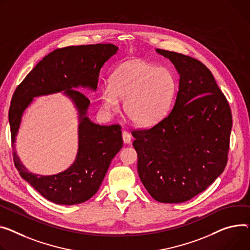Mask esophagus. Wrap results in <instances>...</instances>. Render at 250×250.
<instances>
[{
    "label": "esophagus",
    "instance_id": "1",
    "mask_svg": "<svg viewBox=\"0 0 250 250\" xmlns=\"http://www.w3.org/2000/svg\"><path fill=\"white\" fill-rule=\"evenodd\" d=\"M123 141L125 144H129L131 141V135L129 132H127L126 130L123 131Z\"/></svg>",
    "mask_w": 250,
    "mask_h": 250
}]
</instances>
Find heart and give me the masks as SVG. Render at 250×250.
I'll use <instances>...</instances> for the list:
<instances>
[{"label": "heart", "instance_id": "1", "mask_svg": "<svg viewBox=\"0 0 250 250\" xmlns=\"http://www.w3.org/2000/svg\"><path fill=\"white\" fill-rule=\"evenodd\" d=\"M176 79L167 68L144 60L121 64L102 88V104L115 111L125 101L127 119L141 126L160 122L169 111L176 93Z\"/></svg>", "mask_w": 250, "mask_h": 250}]
</instances>
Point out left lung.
<instances>
[{
  "mask_svg": "<svg viewBox=\"0 0 250 250\" xmlns=\"http://www.w3.org/2000/svg\"><path fill=\"white\" fill-rule=\"evenodd\" d=\"M177 69L172 111L153 127L132 130L138 173L161 203H182L203 192L227 164L232 115L206 66L195 58L157 49Z\"/></svg>",
  "mask_w": 250,
  "mask_h": 250,
  "instance_id": "obj_1",
  "label": "left lung"
}]
</instances>
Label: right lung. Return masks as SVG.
Instances as JSON below:
<instances>
[{
	"mask_svg": "<svg viewBox=\"0 0 250 250\" xmlns=\"http://www.w3.org/2000/svg\"><path fill=\"white\" fill-rule=\"evenodd\" d=\"M119 48L113 44L69 46L46 55L16 88L9 109L13 159L21 177L47 200L61 205L87 201L99 189L114 156L123 146L119 125H99L86 116L89 99L78 87L95 90L99 71ZM64 91L79 110V151L67 170L51 176L29 172L14 151L21 115L40 95Z\"/></svg>",
	"mask_w": 250,
	"mask_h": 250,
	"instance_id": "obj_1",
	"label": "right lung"
}]
</instances>
